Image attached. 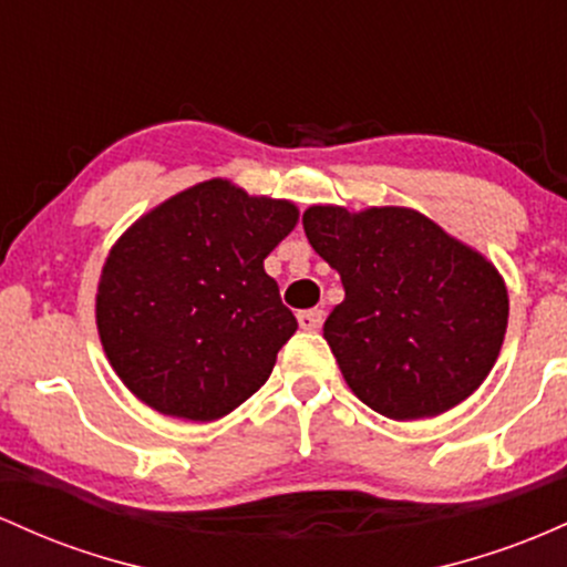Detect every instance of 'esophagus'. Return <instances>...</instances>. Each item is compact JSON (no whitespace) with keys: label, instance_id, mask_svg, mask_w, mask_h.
I'll use <instances>...</instances> for the list:
<instances>
[{"label":"esophagus","instance_id":"esophagus-1","mask_svg":"<svg viewBox=\"0 0 567 567\" xmlns=\"http://www.w3.org/2000/svg\"><path fill=\"white\" fill-rule=\"evenodd\" d=\"M297 321H300V327L305 329V332H316L318 327L323 323V310H302V313H297Z\"/></svg>","mask_w":567,"mask_h":567}]
</instances>
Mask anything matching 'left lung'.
<instances>
[{
	"label": "left lung",
	"mask_w": 567,
	"mask_h": 567,
	"mask_svg": "<svg viewBox=\"0 0 567 567\" xmlns=\"http://www.w3.org/2000/svg\"><path fill=\"white\" fill-rule=\"evenodd\" d=\"M302 227L340 272L346 300L323 340L361 402L421 421L485 383L508 323L504 276L485 254L404 206H310Z\"/></svg>",
	"instance_id": "8db88e82"
}]
</instances>
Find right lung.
Here are the masks:
<instances>
[{
  "mask_svg": "<svg viewBox=\"0 0 567 567\" xmlns=\"http://www.w3.org/2000/svg\"><path fill=\"white\" fill-rule=\"evenodd\" d=\"M297 219L291 200L208 179L120 235L101 267L95 327L138 402L208 423L265 385L297 332L265 257Z\"/></svg>",
  "mask_w": 567,
  "mask_h": 567,
  "instance_id": "1",
  "label": "right lung"
}]
</instances>
